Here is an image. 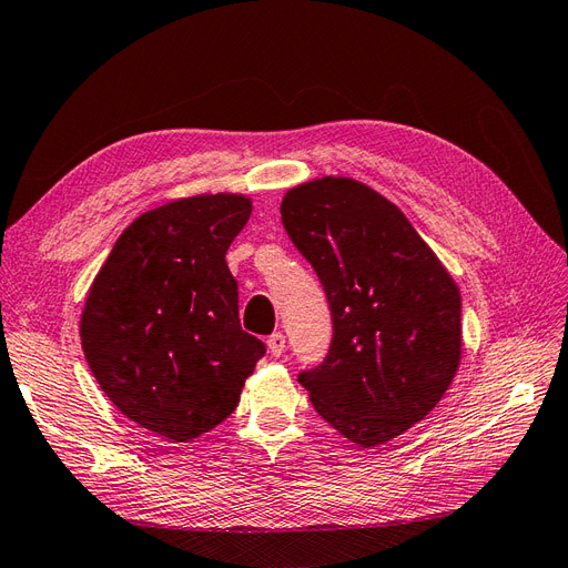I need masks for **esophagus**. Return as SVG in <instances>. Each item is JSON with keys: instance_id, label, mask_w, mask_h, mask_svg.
<instances>
[{"instance_id": "esophagus-1", "label": "esophagus", "mask_w": 568, "mask_h": 568, "mask_svg": "<svg viewBox=\"0 0 568 568\" xmlns=\"http://www.w3.org/2000/svg\"><path fill=\"white\" fill-rule=\"evenodd\" d=\"M284 348H286V336H284L282 332H274V334L267 338V351H270L274 357H280V355L284 353Z\"/></svg>"}]
</instances>
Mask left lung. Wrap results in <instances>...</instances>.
Returning a JSON list of instances; mask_svg holds the SVG:
<instances>
[{"label":"left lung","instance_id":"left-lung-1","mask_svg":"<svg viewBox=\"0 0 568 568\" xmlns=\"http://www.w3.org/2000/svg\"><path fill=\"white\" fill-rule=\"evenodd\" d=\"M282 222L332 313L329 351L298 374L301 386L317 415L363 448L400 436L438 405L457 372V284L412 222L355 180L291 189Z\"/></svg>","mask_w":568,"mask_h":568}]
</instances>
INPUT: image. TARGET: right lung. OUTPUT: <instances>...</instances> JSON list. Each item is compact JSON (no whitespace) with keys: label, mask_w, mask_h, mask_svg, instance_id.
Listing matches in <instances>:
<instances>
[{"label":"right lung","mask_w":568,"mask_h":568,"mask_svg":"<svg viewBox=\"0 0 568 568\" xmlns=\"http://www.w3.org/2000/svg\"><path fill=\"white\" fill-rule=\"evenodd\" d=\"M246 196L165 203L118 236L80 320L84 359L111 403L175 443L225 422L265 343L242 329L225 263Z\"/></svg>","instance_id":"add662e5"}]
</instances>
